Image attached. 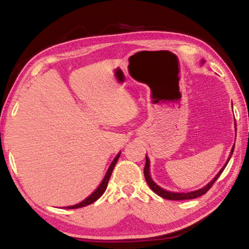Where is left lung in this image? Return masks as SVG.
Here are the masks:
<instances>
[{
  "instance_id": "1",
  "label": "left lung",
  "mask_w": 249,
  "mask_h": 249,
  "mask_svg": "<svg viewBox=\"0 0 249 249\" xmlns=\"http://www.w3.org/2000/svg\"><path fill=\"white\" fill-rule=\"evenodd\" d=\"M233 151H234V147H233V149H231V156H230L229 160H227V162L230 161L231 155H233ZM227 162H226V165H227ZM226 165L222 168V169L220 170V172H218V174L216 175L215 178H214L212 181H211L209 184H206L204 188H202V189H200V190H197V191H193V192H189V193H174V192H169V191L163 190V189L158 187V185L156 184L153 180H151L150 176H149V160H148V158H147V157H146V165H145V168H144V176H145L146 182L148 183L149 188L151 189V190H153L156 193V195H158L159 196L163 197V199H167V200H191V199H196V197H199L201 196L205 195V193L210 190L211 187H212V185L214 184V182H215V181L217 180L218 177L221 176L223 170L225 169Z\"/></svg>"
}]
</instances>
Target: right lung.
<instances>
[{
  "label": "right lung",
  "mask_w": 249,
  "mask_h": 249,
  "mask_svg": "<svg viewBox=\"0 0 249 249\" xmlns=\"http://www.w3.org/2000/svg\"><path fill=\"white\" fill-rule=\"evenodd\" d=\"M120 155H121V154L117 155L116 157H115V159L112 161L111 166H109L108 170H107V175H105L104 179H103V181H102V183H101V184L99 185V188L96 189V190H95L93 193H92V195H91L89 197H87L86 200L82 201L81 203L75 204V205H72V206H68V208H67V209H79V208H83V206H87V205H89V204H91V203H93V202H95L96 200L99 199V197H100L101 196L103 195V193L105 192V190H107L108 180H109V178H111L112 171H113V169H114V167H115V165H116L117 159L120 158Z\"/></svg>",
  "instance_id": "right-lung-1"
}]
</instances>
